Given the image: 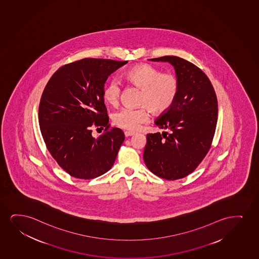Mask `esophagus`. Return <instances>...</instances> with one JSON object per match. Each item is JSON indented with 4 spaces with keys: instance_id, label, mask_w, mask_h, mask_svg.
<instances>
[{
    "instance_id": "34e87169",
    "label": "esophagus",
    "mask_w": 259,
    "mask_h": 259,
    "mask_svg": "<svg viewBox=\"0 0 259 259\" xmlns=\"http://www.w3.org/2000/svg\"><path fill=\"white\" fill-rule=\"evenodd\" d=\"M135 135V133H133V132L124 131V135H125V137H129V136H132V135Z\"/></svg>"
}]
</instances>
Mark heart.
Instances as JSON below:
<instances>
[{
	"label": "heart",
	"instance_id": "1",
	"mask_svg": "<svg viewBox=\"0 0 259 259\" xmlns=\"http://www.w3.org/2000/svg\"><path fill=\"white\" fill-rule=\"evenodd\" d=\"M125 77L134 86L141 90L137 109L123 108L115 112L113 122L118 127L129 131L137 130L141 124L149 120L150 111L162 114L174 104L180 91V81L173 73H162L161 69L150 64H141L133 67ZM122 84L113 78L108 81L103 91L104 100L112 106H117L120 100Z\"/></svg>",
	"mask_w": 259,
	"mask_h": 259
}]
</instances>
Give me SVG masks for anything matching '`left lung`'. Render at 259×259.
<instances>
[{"label": "left lung", "mask_w": 259, "mask_h": 259, "mask_svg": "<svg viewBox=\"0 0 259 259\" xmlns=\"http://www.w3.org/2000/svg\"><path fill=\"white\" fill-rule=\"evenodd\" d=\"M151 61L174 66L180 91L172 107L155 120L168 131L147 135L143 159L159 178L178 180L194 171L212 147L218 101L207 75L192 62L172 55Z\"/></svg>", "instance_id": "1"}]
</instances>
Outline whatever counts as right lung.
<instances>
[{
	"label": "right lung",
	"mask_w": 259,
	"mask_h": 259,
	"mask_svg": "<svg viewBox=\"0 0 259 259\" xmlns=\"http://www.w3.org/2000/svg\"><path fill=\"white\" fill-rule=\"evenodd\" d=\"M127 61L84 58L62 66L41 96L38 122L47 150L71 177L92 179L114 163L124 140L109 124L103 91L108 76ZM101 126L98 139L91 127Z\"/></svg>",
	"instance_id": "right-lung-1"
}]
</instances>
